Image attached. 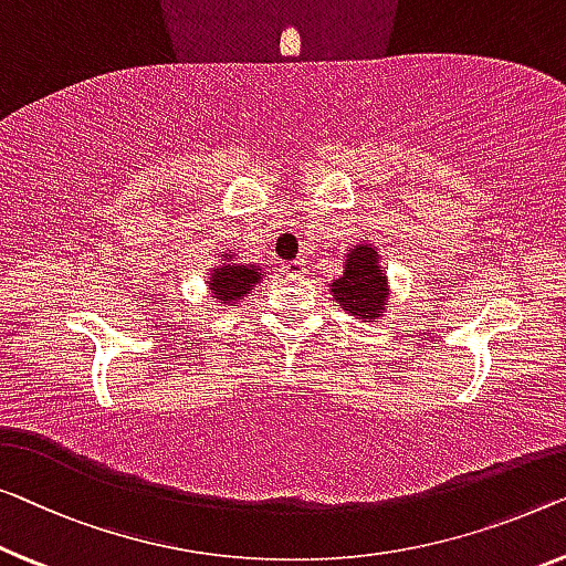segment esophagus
Here are the masks:
<instances>
[{
  "label": "esophagus",
  "instance_id": "1",
  "mask_svg": "<svg viewBox=\"0 0 566 566\" xmlns=\"http://www.w3.org/2000/svg\"><path fill=\"white\" fill-rule=\"evenodd\" d=\"M282 272H284V274H290V276H300V274H305V272H307V266H305V261H302V259L282 261Z\"/></svg>",
  "mask_w": 566,
  "mask_h": 566
}]
</instances>
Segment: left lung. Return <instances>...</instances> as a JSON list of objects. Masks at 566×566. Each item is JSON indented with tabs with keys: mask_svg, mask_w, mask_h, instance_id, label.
<instances>
[{
	"mask_svg": "<svg viewBox=\"0 0 566 566\" xmlns=\"http://www.w3.org/2000/svg\"><path fill=\"white\" fill-rule=\"evenodd\" d=\"M337 305L364 323H376L389 302V280H386L381 256L370 243H358L343 261V276L331 284Z\"/></svg>",
	"mask_w": 566,
	"mask_h": 566,
	"instance_id": "1",
	"label": "left lung"
}]
</instances>
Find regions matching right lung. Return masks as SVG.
<instances>
[{"instance_id": "right-lung-1", "label": "right lung", "mask_w": 566, "mask_h": 566, "mask_svg": "<svg viewBox=\"0 0 566 566\" xmlns=\"http://www.w3.org/2000/svg\"><path fill=\"white\" fill-rule=\"evenodd\" d=\"M233 254H223V264L210 269L208 290L221 305L239 307V302L264 280V272L256 264H235Z\"/></svg>"}]
</instances>
